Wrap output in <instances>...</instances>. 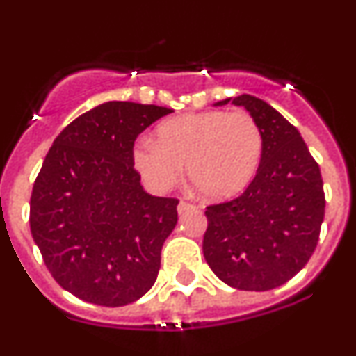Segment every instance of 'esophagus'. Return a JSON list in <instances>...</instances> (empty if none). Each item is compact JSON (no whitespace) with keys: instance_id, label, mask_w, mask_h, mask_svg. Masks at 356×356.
I'll list each match as a JSON object with an SVG mask.
<instances>
[{"instance_id":"1","label":"esophagus","mask_w":356,"mask_h":356,"mask_svg":"<svg viewBox=\"0 0 356 356\" xmlns=\"http://www.w3.org/2000/svg\"><path fill=\"white\" fill-rule=\"evenodd\" d=\"M193 208H195V207H193L191 203H188V201H181V203L177 204V211H179V213H181V215L186 213V211L193 210Z\"/></svg>"}]
</instances>
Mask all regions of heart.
Masks as SVG:
<instances>
[{"label":"heart","instance_id":"heart-1","mask_svg":"<svg viewBox=\"0 0 356 356\" xmlns=\"http://www.w3.org/2000/svg\"><path fill=\"white\" fill-rule=\"evenodd\" d=\"M264 153V136L246 111L188 113L161 122L156 141L143 138L132 161L153 191L177 184L182 172L201 196L225 200L248 188Z\"/></svg>","mask_w":356,"mask_h":356}]
</instances>
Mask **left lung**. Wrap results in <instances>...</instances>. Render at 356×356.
Wrapping results in <instances>:
<instances>
[{
    "instance_id": "8db88e82",
    "label": "left lung",
    "mask_w": 356,
    "mask_h": 356,
    "mask_svg": "<svg viewBox=\"0 0 356 356\" xmlns=\"http://www.w3.org/2000/svg\"><path fill=\"white\" fill-rule=\"evenodd\" d=\"M229 102L257 120L264 153L241 196L207 207L203 254L231 288L268 291L286 284L314 254L324 222V182L298 129L277 110L251 95L215 106Z\"/></svg>"
}]
</instances>
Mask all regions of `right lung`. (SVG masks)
<instances>
[{"mask_svg": "<svg viewBox=\"0 0 356 356\" xmlns=\"http://www.w3.org/2000/svg\"><path fill=\"white\" fill-rule=\"evenodd\" d=\"M174 110L108 102L53 141L31 196V232L53 279L88 303L124 307L155 284L175 198L143 189L134 141Z\"/></svg>", "mask_w": 356, "mask_h": 356, "instance_id": "obj_1", "label": "right lung"}]
</instances>
